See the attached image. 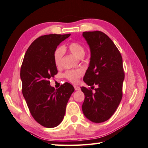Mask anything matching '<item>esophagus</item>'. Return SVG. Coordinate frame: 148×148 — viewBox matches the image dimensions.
<instances>
[{"mask_svg": "<svg viewBox=\"0 0 148 148\" xmlns=\"http://www.w3.org/2000/svg\"><path fill=\"white\" fill-rule=\"evenodd\" d=\"M74 87L75 90H80V87H78V86H77V85H74Z\"/></svg>", "mask_w": 148, "mask_h": 148, "instance_id": "1", "label": "esophagus"}]
</instances>
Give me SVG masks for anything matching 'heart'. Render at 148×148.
<instances>
[{"instance_id":"obj_1","label":"heart","mask_w":148,"mask_h":148,"mask_svg":"<svg viewBox=\"0 0 148 148\" xmlns=\"http://www.w3.org/2000/svg\"><path fill=\"white\" fill-rule=\"evenodd\" d=\"M68 49L72 54L78 58L83 57L85 53V49L82 44L77 42H72L68 45ZM64 53V50L62 47H59L55 50L53 53V61L57 67L61 66V60ZM83 74L82 69L70 70L65 73V78L73 83L78 82L80 77Z\"/></svg>"}]
</instances>
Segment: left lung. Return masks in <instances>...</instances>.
I'll return each instance as SVG.
<instances>
[{
  "instance_id": "8db88e82",
  "label": "left lung",
  "mask_w": 148,
  "mask_h": 148,
  "mask_svg": "<svg viewBox=\"0 0 148 148\" xmlns=\"http://www.w3.org/2000/svg\"><path fill=\"white\" fill-rule=\"evenodd\" d=\"M83 36L89 45L90 61L83 77L91 88L81 87L85 95L82 111L95 123L109 120L116 111L122 98L124 79L122 58L112 40L100 31L85 32ZM94 89V88H93Z\"/></svg>"
}]
</instances>
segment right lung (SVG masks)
Returning a JSON list of instances; mask_svg holds the SVG:
<instances>
[{
  "label": "right lung",
  "instance_id": "obj_1",
  "mask_svg": "<svg viewBox=\"0 0 148 148\" xmlns=\"http://www.w3.org/2000/svg\"><path fill=\"white\" fill-rule=\"evenodd\" d=\"M71 34H49L37 38L30 45L21 68L22 92L35 120L52 128L62 122L66 106L74 88L65 83L55 89L49 79L58 74L53 53L57 47Z\"/></svg>",
  "mask_w": 148,
  "mask_h": 148
}]
</instances>
